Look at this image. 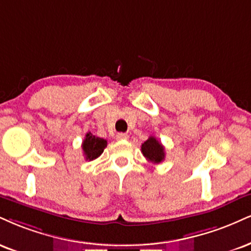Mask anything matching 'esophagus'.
Masks as SVG:
<instances>
[{"instance_id":"1","label":"esophagus","mask_w":251,"mask_h":251,"mask_svg":"<svg viewBox=\"0 0 251 251\" xmlns=\"http://www.w3.org/2000/svg\"><path fill=\"white\" fill-rule=\"evenodd\" d=\"M116 138L118 139V140H126V139L128 138V135L126 133H118L116 135Z\"/></svg>"}]
</instances>
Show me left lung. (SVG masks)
Returning <instances> with one entry per match:
<instances>
[{"label": "left lung", "mask_w": 251, "mask_h": 251, "mask_svg": "<svg viewBox=\"0 0 251 251\" xmlns=\"http://www.w3.org/2000/svg\"><path fill=\"white\" fill-rule=\"evenodd\" d=\"M141 152L153 164H160L165 159V147L154 137H150L141 145Z\"/></svg>", "instance_id": "left-lung-1"}]
</instances>
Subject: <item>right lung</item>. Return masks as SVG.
Listing matches in <instances>:
<instances>
[{"label": "right lung", "instance_id": "add662e5", "mask_svg": "<svg viewBox=\"0 0 251 251\" xmlns=\"http://www.w3.org/2000/svg\"><path fill=\"white\" fill-rule=\"evenodd\" d=\"M107 146V141L105 139L96 137L91 132H87L85 139L81 144V149H83L84 155L86 160H95L104 152V149Z\"/></svg>", "mask_w": 251, "mask_h": 251}]
</instances>
